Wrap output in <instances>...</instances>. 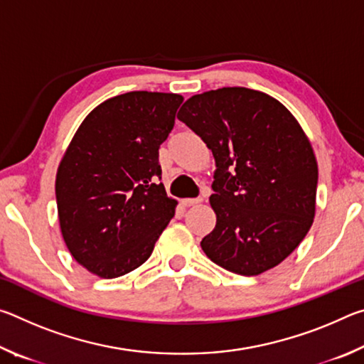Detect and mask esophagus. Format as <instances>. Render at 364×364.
Instances as JSON below:
<instances>
[{"instance_id":"34e87169","label":"esophagus","mask_w":364,"mask_h":364,"mask_svg":"<svg viewBox=\"0 0 364 364\" xmlns=\"http://www.w3.org/2000/svg\"><path fill=\"white\" fill-rule=\"evenodd\" d=\"M200 202H202V199H199V197H197V199H183L181 204L184 207H194V205H199Z\"/></svg>"}]
</instances>
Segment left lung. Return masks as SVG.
I'll return each instance as SVG.
<instances>
[{
  "label": "left lung",
  "instance_id": "1",
  "mask_svg": "<svg viewBox=\"0 0 364 364\" xmlns=\"http://www.w3.org/2000/svg\"><path fill=\"white\" fill-rule=\"evenodd\" d=\"M186 123L212 151L210 205L202 250L221 268L257 276L304 241L315 218L318 164L299 122L262 91L228 86L183 104Z\"/></svg>",
  "mask_w": 364,
  "mask_h": 364
}]
</instances>
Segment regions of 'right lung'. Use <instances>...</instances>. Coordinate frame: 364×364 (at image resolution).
I'll return each instance as SVG.
<instances>
[{
    "label": "right lung",
    "mask_w": 364,
    "mask_h": 364,
    "mask_svg": "<svg viewBox=\"0 0 364 364\" xmlns=\"http://www.w3.org/2000/svg\"><path fill=\"white\" fill-rule=\"evenodd\" d=\"M183 96L130 91L86 115L56 175L63 237L72 257L100 278L141 267L175 217L159 147L175 125Z\"/></svg>",
    "instance_id": "1"
}]
</instances>
